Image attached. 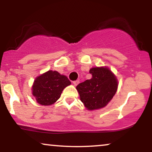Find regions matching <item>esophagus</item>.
<instances>
[{
  "instance_id": "obj_1",
  "label": "esophagus",
  "mask_w": 152,
  "mask_h": 152,
  "mask_svg": "<svg viewBox=\"0 0 152 152\" xmlns=\"http://www.w3.org/2000/svg\"><path fill=\"white\" fill-rule=\"evenodd\" d=\"M79 83H80V81L79 80H76V81H74L73 82V84H74V86H77V85Z\"/></svg>"
}]
</instances>
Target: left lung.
Here are the masks:
<instances>
[{
	"label": "left lung",
	"mask_w": 152,
	"mask_h": 152,
	"mask_svg": "<svg viewBox=\"0 0 152 152\" xmlns=\"http://www.w3.org/2000/svg\"><path fill=\"white\" fill-rule=\"evenodd\" d=\"M92 75L90 80L80 83L76 88L81 101L88 110L104 107L115 95L118 81L107 68H92L89 70Z\"/></svg>",
	"instance_id": "1"
}]
</instances>
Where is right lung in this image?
<instances>
[{
  "mask_svg": "<svg viewBox=\"0 0 152 152\" xmlns=\"http://www.w3.org/2000/svg\"><path fill=\"white\" fill-rule=\"evenodd\" d=\"M70 84L66 76L57 71L48 70L34 80L32 94L40 104L51 105L59 98L64 89Z\"/></svg>",
  "mask_w": 152,
  "mask_h": 152,
  "instance_id": "right-lung-1",
  "label": "right lung"
}]
</instances>
